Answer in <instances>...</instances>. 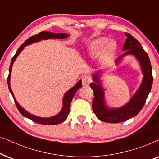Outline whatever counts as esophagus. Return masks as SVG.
<instances>
[{
    "label": "esophagus",
    "mask_w": 159,
    "mask_h": 159,
    "mask_svg": "<svg viewBox=\"0 0 159 159\" xmlns=\"http://www.w3.org/2000/svg\"><path fill=\"white\" fill-rule=\"evenodd\" d=\"M82 84H83L84 85H88V84L91 82V79L89 76L85 75L82 77Z\"/></svg>",
    "instance_id": "obj_1"
}]
</instances>
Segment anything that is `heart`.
<instances>
[{
    "instance_id": "1",
    "label": "heart",
    "mask_w": 159,
    "mask_h": 159,
    "mask_svg": "<svg viewBox=\"0 0 159 159\" xmlns=\"http://www.w3.org/2000/svg\"><path fill=\"white\" fill-rule=\"evenodd\" d=\"M106 40L105 38H98L96 40H92L88 45V53L90 55H98L105 46ZM115 50V45L114 43H108L103 49V56H108L111 55Z\"/></svg>"
}]
</instances>
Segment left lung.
<instances>
[{"mask_svg":"<svg viewBox=\"0 0 159 159\" xmlns=\"http://www.w3.org/2000/svg\"><path fill=\"white\" fill-rule=\"evenodd\" d=\"M127 37L123 46L125 53L121 55L115 61V64H119L127 56H133L140 64L143 75L140 87L129 101L119 108H110L107 106L105 100V92L102 86L101 80V71H96L92 75L93 82L90 85L94 93L92 108L97 118L101 121L108 123H119L127 121L136 116L142 109L148 96L151 92L153 84L152 67L149 57L143 48L140 43L129 33H125Z\"/></svg>","mask_w":159,"mask_h":159,"instance_id":"8db88e82","label":"left lung"}]
</instances>
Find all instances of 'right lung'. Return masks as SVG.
<instances>
[{
    "label": "right lung",
    "instance_id": "right-lung-1",
    "mask_svg": "<svg viewBox=\"0 0 159 159\" xmlns=\"http://www.w3.org/2000/svg\"><path fill=\"white\" fill-rule=\"evenodd\" d=\"M69 36V34H66V33H54V32H46V31L41 32L38 34H36V35L32 36L30 37V38H28L27 40L19 48V49L17 50L16 54L14 56L11 61V64L9 66V73H8V77L7 79L8 89H9L11 94L12 95L13 98H14L15 104H16V107L19 109V112H20L24 116L27 117V118L30 119V120L33 121L34 122L41 124V125H58V124L59 123H61L64 121L66 120V119L67 118V116H68V115L69 114L71 103V101H72L74 95H75V93L77 92V91L79 90L82 85V80H80L79 82L75 84V85H74L72 88L69 89L68 91H66V92L65 93L64 97H63V105H62L61 110L60 111V112L58 113V114L55 115V116H53L51 117H46V118H45V117H40V116H35V115L30 114V113L28 112L27 111H26L23 107H21L20 104L17 102L16 99L15 98V96L14 93H13V91L11 90V84H10V79H11V75L13 64H14V62L15 61V60L16 59V58L18 57V56L20 54L21 52L23 51L24 48H25L27 45H31L32 43H34L40 42L41 40H48V39H51V38L64 39V38H68Z\"/></svg>",
    "mask_w": 159,
    "mask_h": 159
}]
</instances>
